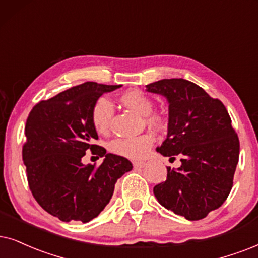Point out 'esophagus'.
<instances>
[{
	"instance_id": "34e87169",
	"label": "esophagus",
	"mask_w": 258,
	"mask_h": 258,
	"mask_svg": "<svg viewBox=\"0 0 258 258\" xmlns=\"http://www.w3.org/2000/svg\"><path fill=\"white\" fill-rule=\"evenodd\" d=\"M144 165H145V162H142V161L133 162V167H135V168H143Z\"/></svg>"
}]
</instances>
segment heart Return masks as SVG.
<instances>
[{
    "instance_id": "b5f03b06",
    "label": "heart",
    "mask_w": 258,
    "mask_h": 258,
    "mask_svg": "<svg viewBox=\"0 0 258 258\" xmlns=\"http://www.w3.org/2000/svg\"><path fill=\"white\" fill-rule=\"evenodd\" d=\"M119 101L127 108L135 110L140 115H144L145 121L149 125L156 127L162 125V118L158 114L152 113L153 102L144 91L138 89L127 90L120 95ZM113 115L114 108L110 101L105 97L97 100L91 109V123L94 130L101 136L108 135ZM153 143H155V136L146 132L136 137L114 139L109 144V151L125 158L139 159L148 155Z\"/></svg>"
}]
</instances>
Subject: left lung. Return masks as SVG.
Listing matches in <instances>:
<instances>
[{"instance_id":"1","label":"left lung","mask_w":258,"mask_h":258,"mask_svg":"<svg viewBox=\"0 0 258 258\" xmlns=\"http://www.w3.org/2000/svg\"><path fill=\"white\" fill-rule=\"evenodd\" d=\"M169 101L168 137L157 149L181 167L167 168V180L153 187L162 206L188 220H200L229 197L239 159V139L220 100L190 81L161 80L146 86ZM170 158V159H171Z\"/></svg>"}]
</instances>
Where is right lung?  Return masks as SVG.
Segmentation results:
<instances>
[{
  "instance_id": "right-lung-1",
  "label": "right lung",
  "mask_w": 258,
  "mask_h": 258,
  "mask_svg": "<svg viewBox=\"0 0 258 258\" xmlns=\"http://www.w3.org/2000/svg\"><path fill=\"white\" fill-rule=\"evenodd\" d=\"M121 86L86 82L38 102L28 114L22 159L28 187L40 206L61 221L88 223L106 207L118 178L132 169L121 156L107 153L91 123V109L103 93ZM88 151L105 161L82 163Z\"/></svg>"
}]
</instances>
